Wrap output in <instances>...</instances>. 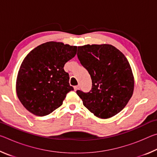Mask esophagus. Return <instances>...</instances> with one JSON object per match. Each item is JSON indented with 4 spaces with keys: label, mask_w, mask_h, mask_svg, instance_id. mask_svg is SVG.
Masks as SVG:
<instances>
[{
    "label": "esophagus",
    "mask_w": 157,
    "mask_h": 157,
    "mask_svg": "<svg viewBox=\"0 0 157 157\" xmlns=\"http://www.w3.org/2000/svg\"><path fill=\"white\" fill-rule=\"evenodd\" d=\"M78 89H79V86H74V90H75V91H78Z\"/></svg>",
    "instance_id": "34e87169"
}]
</instances>
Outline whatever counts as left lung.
Masks as SVG:
<instances>
[{
	"mask_svg": "<svg viewBox=\"0 0 157 157\" xmlns=\"http://www.w3.org/2000/svg\"><path fill=\"white\" fill-rule=\"evenodd\" d=\"M78 57L92 80L89 93L77 91L84 107L100 118L116 115L134 92V79L128 60L110 44L78 46Z\"/></svg>",
	"mask_w": 157,
	"mask_h": 157,
	"instance_id": "1",
	"label": "left lung"
}]
</instances>
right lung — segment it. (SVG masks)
I'll use <instances>...</instances> for the list:
<instances>
[{"label": "right lung", "mask_w": 157, "mask_h": 157, "mask_svg": "<svg viewBox=\"0 0 157 157\" xmlns=\"http://www.w3.org/2000/svg\"><path fill=\"white\" fill-rule=\"evenodd\" d=\"M77 46L49 41L28 53L18 72L16 90L18 98L34 115H48L62 105L73 91L65 63L75 56Z\"/></svg>", "instance_id": "add662e5"}]
</instances>
